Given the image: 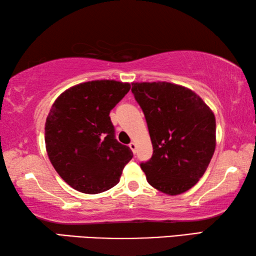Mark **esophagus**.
Wrapping results in <instances>:
<instances>
[{
    "label": "esophagus",
    "instance_id": "esophagus-1",
    "mask_svg": "<svg viewBox=\"0 0 256 256\" xmlns=\"http://www.w3.org/2000/svg\"><path fill=\"white\" fill-rule=\"evenodd\" d=\"M128 146H130V149H131L134 154L136 152V142H131V144H128Z\"/></svg>",
    "mask_w": 256,
    "mask_h": 256
}]
</instances>
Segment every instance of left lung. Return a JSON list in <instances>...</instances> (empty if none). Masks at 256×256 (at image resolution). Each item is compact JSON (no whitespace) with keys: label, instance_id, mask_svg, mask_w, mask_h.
<instances>
[{"label":"left lung","instance_id":"8db88e82","mask_svg":"<svg viewBox=\"0 0 256 256\" xmlns=\"http://www.w3.org/2000/svg\"><path fill=\"white\" fill-rule=\"evenodd\" d=\"M132 92L144 110L154 148L151 159L140 164L146 180L168 196L186 192L214 156V112L192 90L170 82H133Z\"/></svg>","mask_w":256,"mask_h":256}]
</instances>
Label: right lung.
<instances>
[{
	"label": "right lung",
	"mask_w": 256,
	"mask_h": 256,
	"mask_svg": "<svg viewBox=\"0 0 256 256\" xmlns=\"http://www.w3.org/2000/svg\"><path fill=\"white\" fill-rule=\"evenodd\" d=\"M131 89L128 82L94 80L66 90L45 123L52 164L79 192L97 194L118 183L133 154L115 138L110 112Z\"/></svg>",
	"instance_id": "right-lung-1"
}]
</instances>
